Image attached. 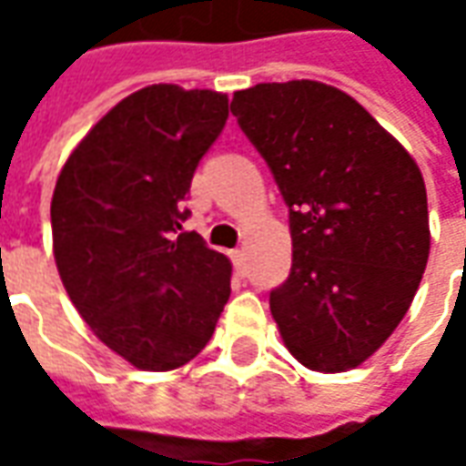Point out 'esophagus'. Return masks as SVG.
I'll return each mask as SVG.
<instances>
[{"mask_svg":"<svg viewBox=\"0 0 466 466\" xmlns=\"http://www.w3.org/2000/svg\"><path fill=\"white\" fill-rule=\"evenodd\" d=\"M232 259L234 264H237V272L239 274L247 272V252H244V249H234Z\"/></svg>","mask_w":466,"mask_h":466,"instance_id":"34e87169","label":"esophagus"}]
</instances>
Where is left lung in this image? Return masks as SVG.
Wrapping results in <instances>:
<instances>
[{
	"label": "left lung",
	"instance_id": "obj_1",
	"mask_svg": "<svg viewBox=\"0 0 466 466\" xmlns=\"http://www.w3.org/2000/svg\"><path fill=\"white\" fill-rule=\"evenodd\" d=\"M232 115L289 209L292 269L269 292L287 350L347 371L387 342L430 257L417 162L337 86L294 79L237 92Z\"/></svg>",
	"mask_w": 466,
	"mask_h": 466
}]
</instances>
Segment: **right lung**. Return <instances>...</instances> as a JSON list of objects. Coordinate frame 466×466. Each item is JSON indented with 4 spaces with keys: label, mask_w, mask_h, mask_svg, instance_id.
Wrapping results in <instances>:
<instances>
[{
    "label": "right lung",
    "mask_w": 466,
    "mask_h": 466,
    "mask_svg": "<svg viewBox=\"0 0 466 466\" xmlns=\"http://www.w3.org/2000/svg\"><path fill=\"white\" fill-rule=\"evenodd\" d=\"M227 116L219 92L144 86L92 127L56 179L62 284L92 332L137 370L194 360L232 292L229 259L182 232L197 164Z\"/></svg>",
    "instance_id": "obj_1"
}]
</instances>
